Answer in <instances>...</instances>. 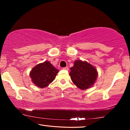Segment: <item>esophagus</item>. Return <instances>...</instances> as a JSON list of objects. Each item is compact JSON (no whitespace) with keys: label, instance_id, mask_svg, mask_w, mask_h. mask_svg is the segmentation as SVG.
I'll use <instances>...</instances> for the list:
<instances>
[{"label":"esophagus","instance_id":"34e87169","mask_svg":"<svg viewBox=\"0 0 130 130\" xmlns=\"http://www.w3.org/2000/svg\"><path fill=\"white\" fill-rule=\"evenodd\" d=\"M64 70H69V67H63V68Z\"/></svg>","mask_w":130,"mask_h":130}]
</instances>
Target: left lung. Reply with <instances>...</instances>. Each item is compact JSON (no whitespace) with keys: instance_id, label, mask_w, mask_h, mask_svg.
<instances>
[{"instance_id":"left-lung-1","label":"left lung","mask_w":130,"mask_h":130,"mask_svg":"<svg viewBox=\"0 0 130 130\" xmlns=\"http://www.w3.org/2000/svg\"><path fill=\"white\" fill-rule=\"evenodd\" d=\"M71 79L77 88L82 90L90 88L95 83L98 72L95 67L86 61L76 60L70 68Z\"/></svg>"}]
</instances>
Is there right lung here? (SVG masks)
Returning <instances> with one entry per match:
<instances>
[{
	"label": "right lung",
	"mask_w": 130,
	"mask_h": 130,
	"mask_svg": "<svg viewBox=\"0 0 130 130\" xmlns=\"http://www.w3.org/2000/svg\"><path fill=\"white\" fill-rule=\"evenodd\" d=\"M58 70L49 61L38 64L30 72V77L34 84L40 88L48 86L56 78Z\"/></svg>",
	"instance_id": "right-lung-1"
}]
</instances>
